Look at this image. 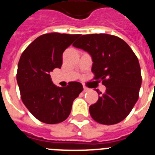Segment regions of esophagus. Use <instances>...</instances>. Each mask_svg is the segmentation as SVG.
I'll use <instances>...</instances> for the list:
<instances>
[{
	"mask_svg": "<svg viewBox=\"0 0 155 155\" xmlns=\"http://www.w3.org/2000/svg\"><path fill=\"white\" fill-rule=\"evenodd\" d=\"M89 89H88L87 87H85V86H84V92H87V91H89Z\"/></svg>",
	"mask_w": 155,
	"mask_h": 155,
	"instance_id": "1",
	"label": "esophagus"
}]
</instances>
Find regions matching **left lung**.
<instances>
[{
    "mask_svg": "<svg viewBox=\"0 0 155 155\" xmlns=\"http://www.w3.org/2000/svg\"><path fill=\"white\" fill-rule=\"evenodd\" d=\"M73 45L91 56L94 79L106 87L104 94L96 90L100 96L89 109L93 119L104 125L122 122L138 99L142 75L138 58L126 41L106 33L82 35Z\"/></svg>",
    "mask_w": 155,
    "mask_h": 155,
    "instance_id": "1",
    "label": "left lung"
}]
</instances>
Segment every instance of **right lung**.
<instances>
[{"label":"right lung","mask_w":155,"mask_h":155,"mask_svg":"<svg viewBox=\"0 0 155 155\" xmlns=\"http://www.w3.org/2000/svg\"><path fill=\"white\" fill-rule=\"evenodd\" d=\"M79 34L46 33L38 37L21 54L17 81L23 103L41 122L57 124L65 121L72 104L83 90L80 82L71 81L66 87L52 82L49 73L62 65V54Z\"/></svg>","instance_id":"right-lung-1"}]
</instances>
